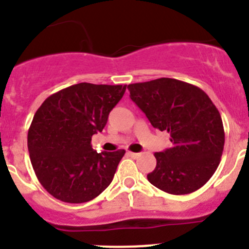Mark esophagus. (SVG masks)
<instances>
[{"label": "esophagus", "mask_w": 249, "mask_h": 249, "mask_svg": "<svg viewBox=\"0 0 249 249\" xmlns=\"http://www.w3.org/2000/svg\"><path fill=\"white\" fill-rule=\"evenodd\" d=\"M128 155L131 156V158L137 159L139 156V153H133V151H128Z\"/></svg>", "instance_id": "34e87169"}]
</instances>
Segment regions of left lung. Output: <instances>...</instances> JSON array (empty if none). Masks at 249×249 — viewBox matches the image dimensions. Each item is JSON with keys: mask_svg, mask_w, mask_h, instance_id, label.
Segmentation results:
<instances>
[{"mask_svg": "<svg viewBox=\"0 0 249 249\" xmlns=\"http://www.w3.org/2000/svg\"><path fill=\"white\" fill-rule=\"evenodd\" d=\"M132 101L151 126L166 131L172 148L155 153L156 167L148 181L170 194H188L216 171L225 144L216 106L200 88L172 78L128 85Z\"/></svg>", "mask_w": 249, "mask_h": 249, "instance_id": "left-lung-1", "label": "left lung"}]
</instances>
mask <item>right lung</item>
<instances>
[{"label": "right lung", "mask_w": 249, "mask_h": 249, "mask_svg": "<svg viewBox=\"0 0 249 249\" xmlns=\"http://www.w3.org/2000/svg\"><path fill=\"white\" fill-rule=\"evenodd\" d=\"M126 87L79 83L50 95L37 108L28 150L37 179L52 197L79 204L112 182L126 151L96 153L91 137L106 126Z\"/></svg>", "instance_id": "obj_1"}]
</instances>
